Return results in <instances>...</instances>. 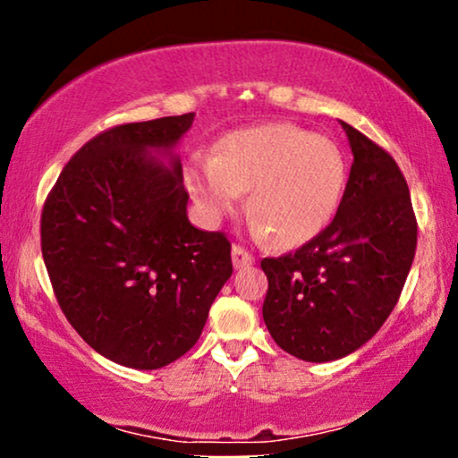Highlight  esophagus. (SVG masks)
<instances>
[{
  "label": "esophagus",
  "mask_w": 458,
  "mask_h": 458,
  "mask_svg": "<svg viewBox=\"0 0 458 458\" xmlns=\"http://www.w3.org/2000/svg\"><path fill=\"white\" fill-rule=\"evenodd\" d=\"M231 259H233V267L235 268H243V267H250L254 262V256L248 252V250H243L242 246H235L231 248Z\"/></svg>",
  "instance_id": "34e87169"
}]
</instances>
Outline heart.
<instances>
[{"mask_svg":"<svg viewBox=\"0 0 458 458\" xmlns=\"http://www.w3.org/2000/svg\"><path fill=\"white\" fill-rule=\"evenodd\" d=\"M185 183L208 223L231 215L242 191H250L256 231L292 248L331 223L346 185V162L327 137L271 123L225 137L215 158L185 168Z\"/></svg>","mask_w":458,"mask_h":458,"instance_id":"obj_1","label":"heart"}]
</instances>
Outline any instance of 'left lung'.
<instances>
[{
    "instance_id": "left-lung-1",
    "label": "left lung",
    "mask_w": 458,
    "mask_h": 458,
    "mask_svg": "<svg viewBox=\"0 0 458 458\" xmlns=\"http://www.w3.org/2000/svg\"><path fill=\"white\" fill-rule=\"evenodd\" d=\"M352 166L334 221L296 252L262 259V318L279 348L309 362L352 354L396 306L417 248L409 185L390 154L342 123Z\"/></svg>"
}]
</instances>
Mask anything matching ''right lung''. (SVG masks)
Segmentation results:
<instances>
[{"label": "right lung", "mask_w": 458, "mask_h": 458, "mask_svg": "<svg viewBox=\"0 0 458 458\" xmlns=\"http://www.w3.org/2000/svg\"><path fill=\"white\" fill-rule=\"evenodd\" d=\"M193 112L118 124L87 141L41 212V252L68 323L123 367H166L202 334L233 273L223 233L187 218L174 146Z\"/></svg>", "instance_id": "obj_1"}]
</instances>
